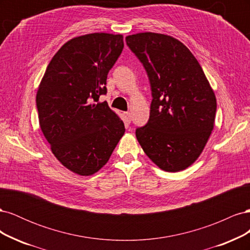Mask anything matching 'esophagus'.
<instances>
[{"label":"esophagus","mask_w":250,"mask_h":250,"mask_svg":"<svg viewBox=\"0 0 250 250\" xmlns=\"http://www.w3.org/2000/svg\"><path fill=\"white\" fill-rule=\"evenodd\" d=\"M124 115H125V118H126L128 122H130V121H131V113L129 111H127V112H124Z\"/></svg>","instance_id":"1"}]
</instances>
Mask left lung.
Here are the masks:
<instances>
[{
    "instance_id": "obj_1",
    "label": "left lung",
    "mask_w": 250,
    "mask_h": 250,
    "mask_svg": "<svg viewBox=\"0 0 250 250\" xmlns=\"http://www.w3.org/2000/svg\"><path fill=\"white\" fill-rule=\"evenodd\" d=\"M126 43L145 67L152 95L148 123L135 130L140 145L162 170H185L214 128V90L197 59L174 37L144 32L127 36Z\"/></svg>"
}]
</instances>
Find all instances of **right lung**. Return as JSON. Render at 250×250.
Masks as SVG:
<instances>
[{
	"label": "right lung",
	"mask_w": 250,
	"mask_h": 250,
	"mask_svg": "<svg viewBox=\"0 0 250 250\" xmlns=\"http://www.w3.org/2000/svg\"><path fill=\"white\" fill-rule=\"evenodd\" d=\"M123 48L121 34L75 37L53 56L37 90L40 126L52 153L79 175L99 171L125 132L107 102H98Z\"/></svg>",
	"instance_id": "obj_1"
}]
</instances>
